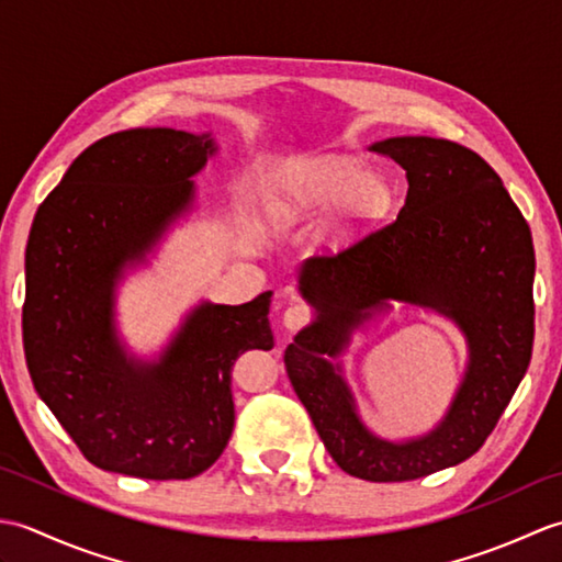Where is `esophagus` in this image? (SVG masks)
<instances>
[{
  "instance_id": "1",
  "label": "esophagus",
  "mask_w": 562,
  "mask_h": 562,
  "mask_svg": "<svg viewBox=\"0 0 562 562\" xmlns=\"http://www.w3.org/2000/svg\"><path fill=\"white\" fill-rule=\"evenodd\" d=\"M282 324L288 330H300L308 324V308L304 304H292L282 316Z\"/></svg>"
}]
</instances>
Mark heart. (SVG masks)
<instances>
[{
    "mask_svg": "<svg viewBox=\"0 0 562 562\" xmlns=\"http://www.w3.org/2000/svg\"><path fill=\"white\" fill-rule=\"evenodd\" d=\"M393 195V183L384 173L364 171L355 159L328 157L300 178L274 186L268 214L278 226H292L338 207V234H355L384 220Z\"/></svg>",
    "mask_w": 562,
    "mask_h": 562,
    "instance_id": "heart-1",
    "label": "heart"
}]
</instances>
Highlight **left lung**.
Returning a JSON list of instances; mask_svg holds the SVG:
<instances>
[{
	"mask_svg": "<svg viewBox=\"0 0 562 562\" xmlns=\"http://www.w3.org/2000/svg\"><path fill=\"white\" fill-rule=\"evenodd\" d=\"M369 149L405 171V205L336 258L304 262L300 292L316 316L288 345L284 367L333 461L355 479L401 483L465 461L495 429L531 360L536 260L527 220L475 151L423 135ZM391 301L449 317L470 348L448 415L398 442L363 425L337 360Z\"/></svg>",
	"mask_w": 562,
	"mask_h": 562,
	"instance_id": "8db88e82",
	"label": "left lung"
}]
</instances>
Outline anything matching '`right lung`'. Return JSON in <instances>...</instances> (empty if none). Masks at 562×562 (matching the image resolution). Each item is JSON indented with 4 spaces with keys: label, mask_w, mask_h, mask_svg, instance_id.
Returning a JSON list of instances; mask_svg holds the SVG:
<instances>
[{
    "label": "right lung",
    "mask_w": 562,
    "mask_h": 562,
    "mask_svg": "<svg viewBox=\"0 0 562 562\" xmlns=\"http://www.w3.org/2000/svg\"><path fill=\"white\" fill-rule=\"evenodd\" d=\"M214 151L212 133L123 130L83 149L35 212L26 364L43 403L103 471L149 481L207 471L234 429L236 357L272 348V292L238 306L200 302L154 360L117 336V282L193 210V176Z\"/></svg>",
    "instance_id": "1"
}]
</instances>
